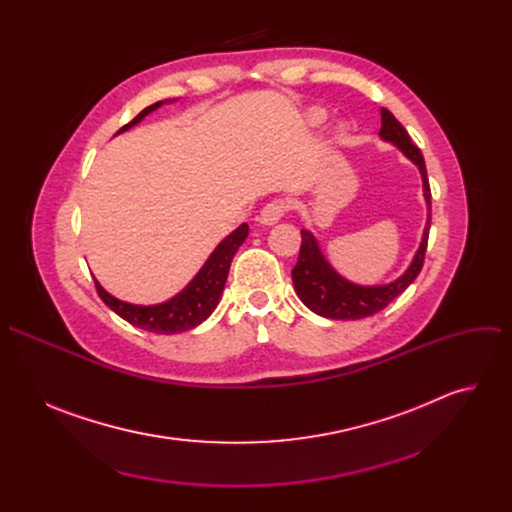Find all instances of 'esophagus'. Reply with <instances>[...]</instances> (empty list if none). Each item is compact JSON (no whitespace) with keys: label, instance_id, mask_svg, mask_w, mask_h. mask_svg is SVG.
Returning <instances> with one entry per match:
<instances>
[{"label":"esophagus","instance_id":"1","mask_svg":"<svg viewBox=\"0 0 512 512\" xmlns=\"http://www.w3.org/2000/svg\"><path fill=\"white\" fill-rule=\"evenodd\" d=\"M287 202L277 198V200H271L263 206V210L259 212V223L261 225H275L281 221V216L287 212Z\"/></svg>","mask_w":512,"mask_h":512}]
</instances>
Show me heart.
<instances>
[{"label": "heart", "instance_id": "1", "mask_svg": "<svg viewBox=\"0 0 512 512\" xmlns=\"http://www.w3.org/2000/svg\"><path fill=\"white\" fill-rule=\"evenodd\" d=\"M324 121H326V113H324L322 109H314V111H310V115H308V123H310L312 127H320Z\"/></svg>", "mask_w": 512, "mask_h": 512}]
</instances>
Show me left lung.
Here are the masks:
<instances>
[{"label":"left lung","instance_id":"obj_1","mask_svg":"<svg viewBox=\"0 0 512 512\" xmlns=\"http://www.w3.org/2000/svg\"><path fill=\"white\" fill-rule=\"evenodd\" d=\"M381 139L391 141L393 145L403 152L405 158H409L421 174L423 180V196L427 202V223L423 229V237L419 243V249L407 267V271L397 277L391 283L385 285H358L348 279H344L324 257L316 237L310 231H302V247L296 267L291 269V279H294V287L298 298L318 316L332 318V320H360L373 316L387 308L399 294L413 283V279L419 275L425 259L427 249V237H429V225H431V190L427 180V170L423 156L417 145H413L409 133L405 127L395 119V115L389 109H381Z\"/></svg>","mask_w":512,"mask_h":512}]
</instances>
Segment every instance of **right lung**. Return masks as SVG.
I'll return each instance as SVG.
<instances>
[{
	"mask_svg": "<svg viewBox=\"0 0 512 512\" xmlns=\"http://www.w3.org/2000/svg\"><path fill=\"white\" fill-rule=\"evenodd\" d=\"M162 105H164V101H158L150 107H145L133 121L123 125L117 133L131 129L145 115H150L152 111H156ZM247 235H249V225L243 223L227 239L218 243V247L212 251V255L206 259L202 269L194 275V279L180 291V294H176L168 302L154 304V306L127 304V302L113 298L109 291H105L101 287V283L95 279L97 294L117 316H121L123 320H127L129 324H133L141 330H148L154 334H176V332L192 330L198 324H202L218 306V300H221L225 283H227L231 261H233L237 249L247 239Z\"/></svg>",
	"mask_w": 512,
	"mask_h": 512,
	"instance_id": "obj_1",
	"label": "right lung"
}]
</instances>
